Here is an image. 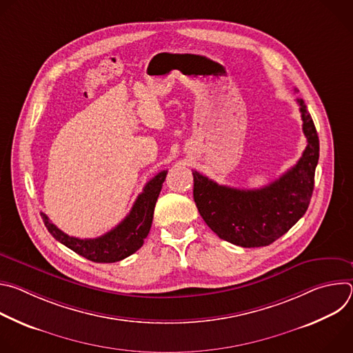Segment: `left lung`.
I'll use <instances>...</instances> for the list:
<instances>
[{
    "label": "left lung",
    "instance_id": "obj_1",
    "mask_svg": "<svg viewBox=\"0 0 353 353\" xmlns=\"http://www.w3.org/2000/svg\"><path fill=\"white\" fill-rule=\"evenodd\" d=\"M296 102L307 146L297 163L278 180L257 190H239L192 172L198 212L221 239L241 247L268 245L306 214L314 188L320 143L305 100L296 99Z\"/></svg>",
    "mask_w": 353,
    "mask_h": 353
}]
</instances>
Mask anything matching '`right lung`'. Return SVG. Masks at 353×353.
Segmentation results:
<instances>
[{"mask_svg":"<svg viewBox=\"0 0 353 353\" xmlns=\"http://www.w3.org/2000/svg\"><path fill=\"white\" fill-rule=\"evenodd\" d=\"M168 170L158 173L149 180L137 196L130 214L114 229L96 239H78L68 236L50 222L41 212L43 222L52 236L75 251L77 254L93 263H116L134 254L143 244L154 219V210Z\"/></svg>","mask_w":353,"mask_h":353,"instance_id":"obj_1","label":"right lung"}]
</instances>
